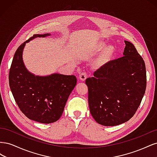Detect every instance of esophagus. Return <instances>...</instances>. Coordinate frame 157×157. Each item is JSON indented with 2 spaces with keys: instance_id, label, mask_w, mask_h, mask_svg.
Returning a JSON list of instances; mask_svg holds the SVG:
<instances>
[{
  "instance_id": "obj_1",
  "label": "esophagus",
  "mask_w": 157,
  "mask_h": 157,
  "mask_svg": "<svg viewBox=\"0 0 157 157\" xmlns=\"http://www.w3.org/2000/svg\"><path fill=\"white\" fill-rule=\"evenodd\" d=\"M87 73L86 72H82L81 73H80L79 75V78L80 80H82V81H84L86 78H87Z\"/></svg>"
}]
</instances>
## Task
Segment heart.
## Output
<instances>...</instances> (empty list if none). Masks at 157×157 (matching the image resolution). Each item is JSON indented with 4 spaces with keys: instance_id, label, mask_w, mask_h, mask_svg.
<instances>
[{
    "instance_id": "obj_1",
    "label": "heart",
    "mask_w": 157,
    "mask_h": 157,
    "mask_svg": "<svg viewBox=\"0 0 157 157\" xmlns=\"http://www.w3.org/2000/svg\"><path fill=\"white\" fill-rule=\"evenodd\" d=\"M104 46H105V44H104L103 42H99L96 45H95V48H94L95 50L97 52L101 50L103 48ZM113 52H114V48L113 46L111 45L107 46L105 48H104L103 51L101 52L100 56H99L98 60L96 61V65H100L105 63V61L110 58L111 56L113 54Z\"/></svg>"
}]
</instances>
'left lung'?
<instances>
[{"instance_id": "1", "label": "left lung", "mask_w": 157, "mask_h": 157, "mask_svg": "<svg viewBox=\"0 0 157 157\" xmlns=\"http://www.w3.org/2000/svg\"><path fill=\"white\" fill-rule=\"evenodd\" d=\"M124 42V56L109 61L85 81L90 113L103 126H117L129 121L145 92L144 61L134 44Z\"/></svg>"}]
</instances>
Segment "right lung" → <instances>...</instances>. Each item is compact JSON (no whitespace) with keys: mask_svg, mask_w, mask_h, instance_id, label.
Here are the masks:
<instances>
[{"mask_svg":"<svg viewBox=\"0 0 157 157\" xmlns=\"http://www.w3.org/2000/svg\"><path fill=\"white\" fill-rule=\"evenodd\" d=\"M50 34L34 35L16 51L9 72V84L21 111L31 120L49 124L59 119L70 94L77 84L74 75L54 73L39 77L25 68L22 59L26 42Z\"/></svg>","mask_w":157,"mask_h":157,"instance_id":"obj_1","label":"right lung"}]
</instances>
